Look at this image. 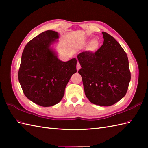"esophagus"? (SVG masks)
I'll return each instance as SVG.
<instances>
[{
    "label": "esophagus",
    "mask_w": 148,
    "mask_h": 148,
    "mask_svg": "<svg viewBox=\"0 0 148 148\" xmlns=\"http://www.w3.org/2000/svg\"><path fill=\"white\" fill-rule=\"evenodd\" d=\"M80 68H81V66H80L79 63L78 62L77 64V71H78L80 69Z\"/></svg>",
    "instance_id": "1"
}]
</instances>
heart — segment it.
Returning <instances> with one entry per match:
<instances>
[{"label": "heart", "mask_w": 148, "mask_h": 148, "mask_svg": "<svg viewBox=\"0 0 148 148\" xmlns=\"http://www.w3.org/2000/svg\"><path fill=\"white\" fill-rule=\"evenodd\" d=\"M97 45V42H96V41H94V42H92V46H93L94 47H96Z\"/></svg>", "instance_id": "1"}]
</instances>
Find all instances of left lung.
Returning <instances> with one entry per match:
<instances>
[{
  "mask_svg": "<svg viewBox=\"0 0 148 148\" xmlns=\"http://www.w3.org/2000/svg\"><path fill=\"white\" fill-rule=\"evenodd\" d=\"M104 44L95 53L77 56L85 95L94 104L110 106L125 96L131 79L128 59L120 44L102 32Z\"/></svg>",
  "mask_w": 148,
  "mask_h": 148,
  "instance_id": "obj_1",
  "label": "left lung"
}]
</instances>
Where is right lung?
<instances>
[{
	"label": "right lung",
	"mask_w": 148,
	"mask_h": 148,
	"mask_svg": "<svg viewBox=\"0 0 148 148\" xmlns=\"http://www.w3.org/2000/svg\"><path fill=\"white\" fill-rule=\"evenodd\" d=\"M59 38L56 31H44L31 39L22 53L20 84L26 97L42 107L54 106L62 100L67 83L77 72V59L61 61L52 47Z\"/></svg>",
	"instance_id": "obj_1"
}]
</instances>
